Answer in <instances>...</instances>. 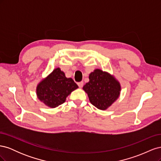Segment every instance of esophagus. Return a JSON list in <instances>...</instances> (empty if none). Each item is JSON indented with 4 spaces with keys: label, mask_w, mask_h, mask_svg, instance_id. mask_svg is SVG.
I'll return each instance as SVG.
<instances>
[{
    "label": "esophagus",
    "mask_w": 161,
    "mask_h": 161,
    "mask_svg": "<svg viewBox=\"0 0 161 161\" xmlns=\"http://www.w3.org/2000/svg\"><path fill=\"white\" fill-rule=\"evenodd\" d=\"M83 82L82 81H81V82H79V83H78V85H79V86L80 87V88H82V86H83Z\"/></svg>",
    "instance_id": "34e87169"
}]
</instances>
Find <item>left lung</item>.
<instances>
[{
	"label": "left lung",
	"instance_id": "obj_1",
	"mask_svg": "<svg viewBox=\"0 0 161 161\" xmlns=\"http://www.w3.org/2000/svg\"><path fill=\"white\" fill-rule=\"evenodd\" d=\"M89 82L83 86L92 105L101 110H105L118 98L121 86L114 76L100 69H95L89 75Z\"/></svg>",
	"mask_w": 161,
	"mask_h": 161
}]
</instances>
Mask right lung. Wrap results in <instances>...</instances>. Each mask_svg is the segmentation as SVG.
Wrapping results in <instances>:
<instances>
[{
    "label": "right lung",
    "mask_w": 161,
    "mask_h": 161,
    "mask_svg": "<svg viewBox=\"0 0 161 161\" xmlns=\"http://www.w3.org/2000/svg\"><path fill=\"white\" fill-rule=\"evenodd\" d=\"M79 88L71 78H66L64 72L57 68L37 86V98L46 105L55 108L64 103L66 97Z\"/></svg>",
    "instance_id": "add662e5"
}]
</instances>
